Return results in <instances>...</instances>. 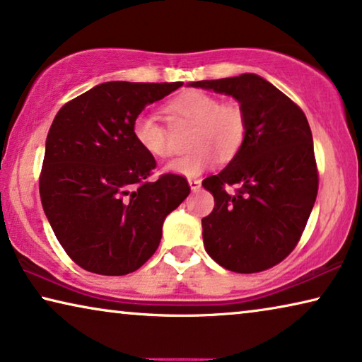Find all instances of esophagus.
<instances>
[{
	"instance_id": "34e87169",
	"label": "esophagus",
	"mask_w": 362,
	"mask_h": 362,
	"mask_svg": "<svg viewBox=\"0 0 362 362\" xmlns=\"http://www.w3.org/2000/svg\"><path fill=\"white\" fill-rule=\"evenodd\" d=\"M188 185H190L192 192H198L199 187H202V180H198V179H188Z\"/></svg>"
}]
</instances>
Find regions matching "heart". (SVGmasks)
<instances>
[{"label":"heart","instance_id":"b5f03b06","mask_svg":"<svg viewBox=\"0 0 362 362\" xmlns=\"http://www.w3.org/2000/svg\"><path fill=\"white\" fill-rule=\"evenodd\" d=\"M177 117L195 122L190 153L179 156L165 165L174 174L193 177L216 163V153L229 159L239 151L245 136V117L239 105L221 104L218 97L204 90H187L169 105ZM133 138L154 158H167L172 153L169 136L160 122L151 113H139L133 120Z\"/></svg>","mask_w":362,"mask_h":362}]
</instances>
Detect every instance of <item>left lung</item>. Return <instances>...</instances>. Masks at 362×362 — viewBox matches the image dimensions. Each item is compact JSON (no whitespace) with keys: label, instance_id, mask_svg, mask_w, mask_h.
<instances>
[{"label":"left lung","instance_id":"1","mask_svg":"<svg viewBox=\"0 0 362 362\" xmlns=\"http://www.w3.org/2000/svg\"><path fill=\"white\" fill-rule=\"evenodd\" d=\"M188 86L233 95L245 136L233 160L203 180L214 197L202 219L208 255L235 273H258L283 262L314 208L319 174L309 122L298 105L253 73ZM226 185H240L234 194Z\"/></svg>","mask_w":362,"mask_h":362}]
</instances>
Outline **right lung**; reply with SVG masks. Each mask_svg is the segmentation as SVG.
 I'll use <instances>...</instances> for the list:
<instances>
[{"mask_svg": "<svg viewBox=\"0 0 362 362\" xmlns=\"http://www.w3.org/2000/svg\"><path fill=\"white\" fill-rule=\"evenodd\" d=\"M183 83L109 81L64 104L47 134L40 199L74 263L122 276L158 250L165 216L190 193L180 175L148 180L156 160L133 138V120Z\"/></svg>", "mask_w": 362, "mask_h": 362, "instance_id": "obj_1", "label": "right lung"}]
</instances>
